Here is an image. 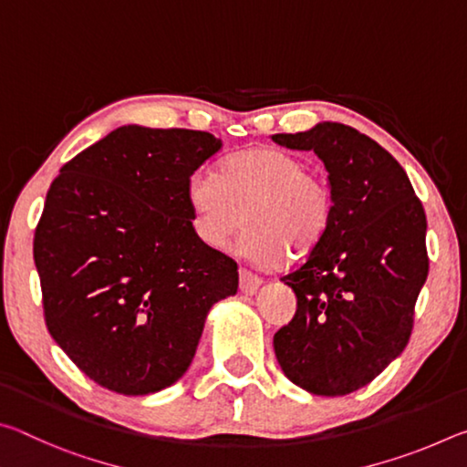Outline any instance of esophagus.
Segmentation results:
<instances>
[{"label": "esophagus", "instance_id": "obj_1", "mask_svg": "<svg viewBox=\"0 0 467 467\" xmlns=\"http://www.w3.org/2000/svg\"><path fill=\"white\" fill-rule=\"evenodd\" d=\"M239 280H241V290L244 292V295H253V292H257V288L262 286V282H264L257 274L244 270V267H241L239 270Z\"/></svg>", "mask_w": 467, "mask_h": 467}]
</instances>
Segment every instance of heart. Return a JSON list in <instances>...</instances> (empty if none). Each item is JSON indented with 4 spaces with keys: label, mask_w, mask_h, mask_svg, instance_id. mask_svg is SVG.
I'll return each mask as SVG.
<instances>
[{
    "label": "heart",
    "mask_w": 467,
    "mask_h": 467,
    "mask_svg": "<svg viewBox=\"0 0 467 467\" xmlns=\"http://www.w3.org/2000/svg\"><path fill=\"white\" fill-rule=\"evenodd\" d=\"M187 202L197 239L210 249L224 247L249 220L236 249L255 265L280 264L286 251L309 255L334 220L331 187L311 175L305 161L278 148L234 154L220 177L205 169L193 172Z\"/></svg>",
    "instance_id": "obj_1"
}]
</instances>
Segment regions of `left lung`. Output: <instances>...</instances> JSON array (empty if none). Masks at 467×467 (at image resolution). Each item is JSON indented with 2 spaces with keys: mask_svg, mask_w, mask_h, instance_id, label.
Wrapping results in <instances>:
<instances>
[{
  "mask_svg": "<svg viewBox=\"0 0 467 467\" xmlns=\"http://www.w3.org/2000/svg\"><path fill=\"white\" fill-rule=\"evenodd\" d=\"M272 140L313 150L334 193L326 236L282 278L296 313L275 331V358L309 393H352L408 346L429 275L424 208L400 162L350 125L323 121Z\"/></svg>",
  "mask_w": 467,
  "mask_h": 467,
  "instance_id": "1",
  "label": "left lung"
}]
</instances>
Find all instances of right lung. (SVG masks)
Here are the masks:
<instances>
[{
    "label": "right lung",
    "instance_id": "1",
    "mask_svg": "<svg viewBox=\"0 0 467 467\" xmlns=\"http://www.w3.org/2000/svg\"><path fill=\"white\" fill-rule=\"evenodd\" d=\"M223 141L123 125L63 164L35 231L45 323L94 383L148 395L185 375L231 257L193 231L187 185Z\"/></svg>",
    "mask_w": 467,
    "mask_h": 467
}]
</instances>
